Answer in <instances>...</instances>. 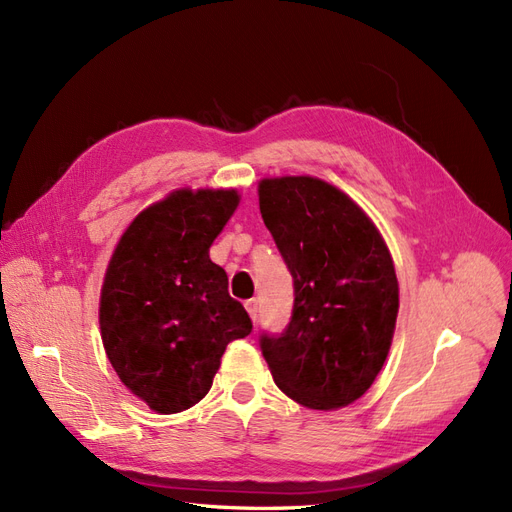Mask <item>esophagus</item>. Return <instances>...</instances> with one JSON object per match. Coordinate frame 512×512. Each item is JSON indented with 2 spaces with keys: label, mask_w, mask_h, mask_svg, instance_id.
<instances>
[{
  "label": "esophagus",
  "mask_w": 512,
  "mask_h": 512,
  "mask_svg": "<svg viewBox=\"0 0 512 512\" xmlns=\"http://www.w3.org/2000/svg\"><path fill=\"white\" fill-rule=\"evenodd\" d=\"M244 308H246V312H249V315H251V319L257 321V300H255V298H253V300H246V302H244Z\"/></svg>",
  "instance_id": "obj_1"
}]
</instances>
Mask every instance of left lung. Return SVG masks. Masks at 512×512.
<instances>
[{
    "instance_id": "left-lung-1",
    "label": "left lung",
    "mask_w": 512,
    "mask_h": 512,
    "mask_svg": "<svg viewBox=\"0 0 512 512\" xmlns=\"http://www.w3.org/2000/svg\"><path fill=\"white\" fill-rule=\"evenodd\" d=\"M261 219L293 278V310L259 346L291 400L329 410L355 402L381 372L398 317L393 261L349 195L310 176L261 180Z\"/></svg>"
}]
</instances>
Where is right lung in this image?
Masks as SVG:
<instances>
[{
    "mask_svg": "<svg viewBox=\"0 0 512 512\" xmlns=\"http://www.w3.org/2000/svg\"><path fill=\"white\" fill-rule=\"evenodd\" d=\"M232 191H176L142 210L108 263L100 327L125 387L161 415L187 410L212 387L225 346L251 334L210 244L238 206Z\"/></svg>",
    "mask_w": 512,
    "mask_h": 512,
    "instance_id": "add662e5",
    "label": "right lung"
}]
</instances>
